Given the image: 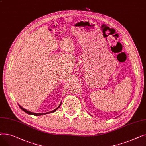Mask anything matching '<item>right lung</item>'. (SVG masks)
Instances as JSON below:
<instances>
[{
    "instance_id": "add662e5",
    "label": "right lung",
    "mask_w": 146,
    "mask_h": 146,
    "mask_svg": "<svg viewBox=\"0 0 146 146\" xmlns=\"http://www.w3.org/2000/svg\"><path fill=\"white\" fill-rule=\"evenodd\" d=\"M61 102L60 104L59 105V106L57 107V108H56L55 110H54L53 111H51V112H47V113H34V112H30V111H28V110H27L24 109V108H22V107L21 105H19V104H18V105H19V106L20 107V108H21V110H22V111H24L25 112H26L27 113L29 114V115H35V116H40V115H45V114L51 113L54 112L56 111H57V110L58 108H60V106H61Z\"/></svg>"
}]
</instances>
